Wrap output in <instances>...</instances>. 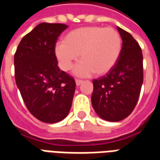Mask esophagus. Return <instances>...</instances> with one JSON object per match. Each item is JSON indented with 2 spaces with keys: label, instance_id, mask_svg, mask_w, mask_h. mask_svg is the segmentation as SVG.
Returning <instances> with one entry per match:
<instances>
[{
  "label": "esophagus",
  "instance_id": "esophagus-1",
  "mask_svg": "<svg viewBox=\"0 0 160 160\" xmlns=\"http://www.w3.org/2000/svg\"><path fill=\"white\" fill-rule=\"evenodd\" d=\"M83 82V80H79V79H76L75 80V83H76V86H80V84Z\"/></svg>",
  "mask_w": 160,
  "mask_h": 160
}]
</instances>
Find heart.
<instances>
[{"label": "heart", "mask_w": 160, "mask_h": 160, "mask_svg": "<svg viewBox=\"0 0 160 160\" xmlns=\"http://www.w3.org/2000/svg\"><path fill=\"white\" fill-rule=\"evenodd\" d=\"M122 38L111 27L84 26L68 32L63 41L56 43L55 54L64 71L73 67L79 58L82 60L73 70L78 76L92 73L103 75L118 62L122 52Z\"/></svg>", "instance_id": "obj_1"}]
</instances>
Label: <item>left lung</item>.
Masks as SVG:
<instances>
[{"label": "left lung", "instance_id": "8db88e82", "mask_svg": "<svg viewBox=\"0 0 160 160\" xmlns=\"http://www.w3.org/2000/svg\"><path fill=\"white\" fill-rule=\"evenodd\" d=\"M122 40L118 62L106 75L92 80V104L98 116L109 122L123 120L137 104L143 83V56L130 33L118 26Z\"/></svg>", "mask_w": 160, "mask_h": 160}]
</instances>
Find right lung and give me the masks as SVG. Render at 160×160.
Wrapping results in <instances>:
<instances>
[{"label": "right lung", "mask_w": 160, "mask_h": 160, "mask_svg": "<svg viewBox=\"0 0 160 160\" xmlns=\"http://www.w3.org/2000/svg\"><path fill=\"white\" fill-rule=\"evenodd\" d=\"M64 24L41 23L26 34L14 54L16 85L28 111L47 123L63 120L69 112L75 81L60 70L55 54Z\"/></svg>", "instance_id": "1"}]
</instances>
